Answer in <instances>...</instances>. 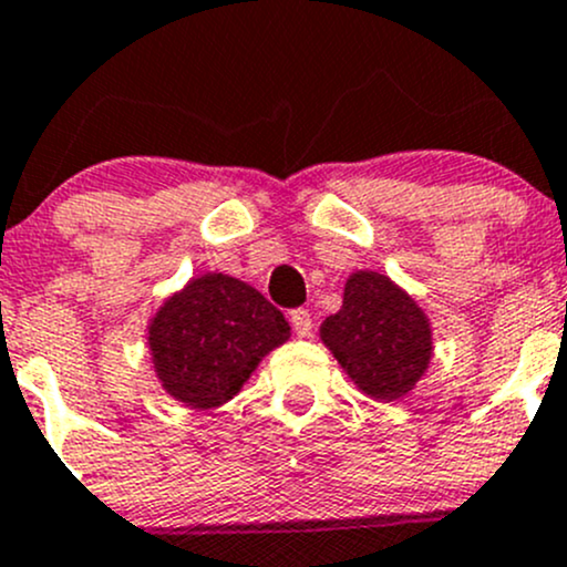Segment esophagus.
Returning a JSON list of instances; mask_svg holds the SVG:
<instances>
[{"label":"esophagus","mask_w":567,"mask_h":567,"mask_svg":"<svg viewBox=\"0 0 567 567\" xmlns=\"http://www.w3.org/2000/svg\"><path fill=\"white\" fill-rule=\"evenodd\" d=\"M290 326H293V331L299 337H309V331H312V315L307 309H293L290 312Z\"/></svg>","instance_id":"obj_1"}]
</instances>
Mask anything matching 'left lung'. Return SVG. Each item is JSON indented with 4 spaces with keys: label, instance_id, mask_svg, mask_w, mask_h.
I'll return each mask as SVG.
<instances>
[{
    "label": "left lung",
    "instance_id": "left-lung-1",
    "mask_svg": "<svg viewBox=\"0 0 567 567\" xmlns=\"http://www.w3.org/2000/svg\"><path fill=\"white\" fill-rule=\"evenodd\" d=\"M320 339L363 393L389 402L413 391L432 359L426 315L374 271L348 279L342 309L323 320Z\"/></svg>",
    "mask_w": 567,
    "mask_h": 567
}]
</instances>
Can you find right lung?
<instances>
[{
    "mask_svg": "<svg viewBox=\"0 0 567 567\" xmlns=\"http://www.w3.org/2000/svg\"><path fill=\"white\" fill-rule=\"evenodd\" d=\"M288 337L282 312L247 282L225 274L193 279L148 326L159 383L195 410L234 399L260 359Z\"/></svg>",
    "mask_w": 567,
    "mask_h": 567,
    "instance_id": "add662e5",
    "label": "right lung"
}]
</instances>
